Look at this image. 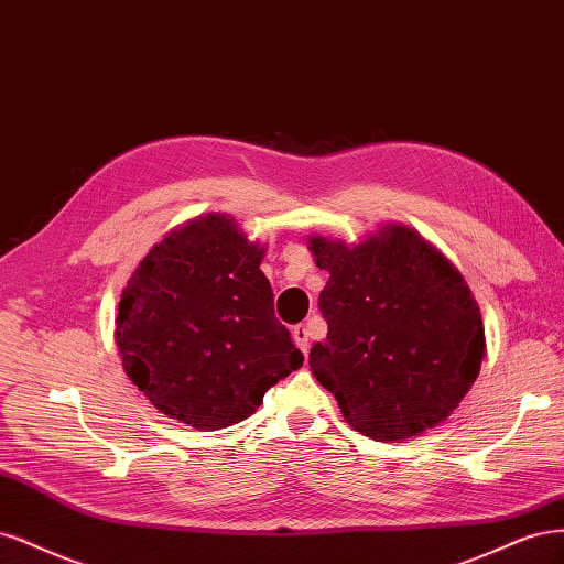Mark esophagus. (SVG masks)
Listing matches in <instances>:
<instances>
[{
	"instance_id": "obj_1",
	"label": "esophagus",
	"mask_w": 564,
	"mask_h": 564,
	"mask_svg": "<svg viewBox=\"0 0 564 564\" xmlns=\"http://www.w3.org/2000/svg\"><path fill=\"white\" fill-rule=\"evenodd\" d=\"M293 341L297 344V349L304 356L308 354V341H312V333H308L306 325H295V328H293Z\"/></svg>"
}]
</instances>
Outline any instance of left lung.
<instances>
[{
	"label": "left lung",
	"mask_w": 564,
	"mask_h": 564,
	"mask_svg": "<svg viewBox=\"0 0 564 564\" xmlns=\"http://www.w3.org/2000/svg\"><path fill=\"white\" fill-rule=\"evenodd\" d=\"M330 274L318 306L328 337L308 366L344 422L401 443L438 426L480 372V306L459 269L420 231L384 223L358 243L308 236Z\"/></svg>",
	"instance_id": "1"
}]
</instances>
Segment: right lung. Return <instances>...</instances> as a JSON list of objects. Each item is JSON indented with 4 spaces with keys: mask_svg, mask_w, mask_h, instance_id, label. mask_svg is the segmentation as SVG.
Listing matches in <instances>:
<instances>
[{
    "mask_svg": "<svg viewBox=\"0 0 564 564\" xmlns=\"http://www.w3.org/2000/svg\"><path fill=\"white\" fill-rule=\"evenodd\" d=\"M267 248L227 213L171 229L121 290L115 339L126 375L171 420L243 422L302 366L262 274Z\"/></svg>",
    "mask_w": 564,
    "mask_h": 564,
    "instance_id": "1",
    "label": "right lung"
}]
</instances>
